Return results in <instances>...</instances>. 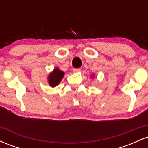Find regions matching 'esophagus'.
I'll return each mask as SVG.
<instances>
[{
    "mask_svg": "<svg viewBox=\"0 0 148 148\" xmlns=\"http://www.w3.org/2000/svg\"><path fill=\"white\" fill-rule=\"evenodd\" d=\"M80 71H81V69H76V68H74V69H73V72L74 73H78V72H79Z\"/></svg>",
    "mask_w": 148,
    "mask_h": 148,
    "instance_id": "1",
    "label": "esophagus"
}]
</instances>
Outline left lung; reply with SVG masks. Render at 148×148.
Here are the masks:
<instances>
[{
	"instance_id": "obj_1",
	"label": "left lung",
	"mask_w": 148,
	"mask_h": 148,
	"mask_svg": "<svg viewBox=\"0 0 148 148\" xmlns=\"http://www.w3.org/2000/svg\"><path fill=\"white\" fill-rule=\"evenodd\" d=\"M92 78H94V74H92Z\"/></svg>"
}]
</instances>
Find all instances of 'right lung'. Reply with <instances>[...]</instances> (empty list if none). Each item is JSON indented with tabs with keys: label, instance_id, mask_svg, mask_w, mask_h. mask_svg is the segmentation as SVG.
<instances>
[{
	"label": "right lung",
	"instance_id": "1",
	"mask_svg": "<svg viewBox=\"0 0 148 148\" xmlns=\"http://www.w3.org/2000/svg\"><path fill=\"white\" fill-rule=\"evenodd\" d=\"M64 73L63 71L60 70L58 67H56L51 72L49 73L48 75L49 85L51 87L54 88L57 86L63 79Z\"/></svg>",
	"mask_w": 148,
	"mask_h": 148
}]
</instances>
